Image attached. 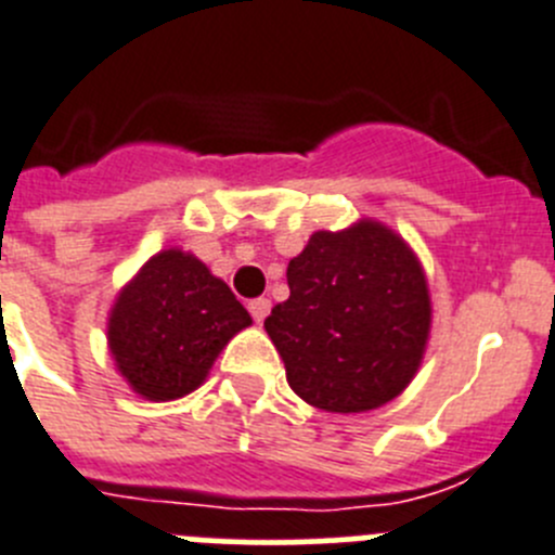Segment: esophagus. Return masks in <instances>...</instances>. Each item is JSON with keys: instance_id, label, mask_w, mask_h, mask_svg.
Returning <instances> with one entry per match:
<instances>
[{"instance_id": "obj_1", "label": "esophagus", "mask_w": 555, "mask_h": 555, "mask_svg": "<svg viewBox=\"0 0 555 555\" xmlns=\"http://www.w3.org/2000/svg\"><path fill=\"white\" fill-rule=\"evenodd\" d=\"M248 312H251L254 323H262V320L268 318V312H271V301H268V298H254V301L248 304Z\"/></svg>"}]
</instances>
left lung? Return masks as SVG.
<instances>
[{
  "mask_svg": "<svg viewBox=\"0 0 555 555\" xmlns=\"http://www.w3.org/2000/svg\"><path fill=\"white\" fill-rule=\"evenodd\" d=\"M289 298L266 331L287 383L328 413H366L400 397L422 366L433 301L411 243L377 219L318 230L287 266Z\"/></svg>",
  "mask_w": 555,
  "mask_h": 555,
  "instance_id": "1",
  "label": "left lung"
}]
</instances>
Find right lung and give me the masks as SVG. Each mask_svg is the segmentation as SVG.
<instances>
[{
    "label": "right lung",
    "instance_id": "right-lung-1",
    "mask_svg": "<svg viewBox=\"0 0 555 555\" xmlns=\"http://www.w3.org/2000/svg\"><path fill=\"white\" fill-rule=\"evenodd\" d=\"M251 325L224 279L183 248L153 254L114 295L106 345L133 395L172 402L207 380L221 350Z\"/></svg>",
    "mask_w": 555,
    "mask_h": 555
}]
</instances>
